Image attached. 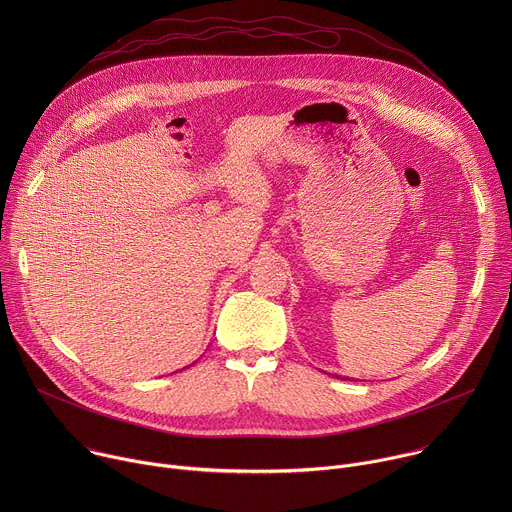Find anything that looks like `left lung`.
I'll return each mask as SVG.
<instances>
[{
	"mask_svg": "<svg viewBox=\"0 0 512 512\" xmlns=\"http://www.w3.org/2000/svg\"><path fill=\"white\" fill-rule=\"evenodd\" d=\"M336 379H338V377H336Z\"/></svg>",
	"mask_w": 512,
	"mask_h": 512,
	"instance_id": "left-lung-1",
	"label": "left lung"
}]
</instances>
